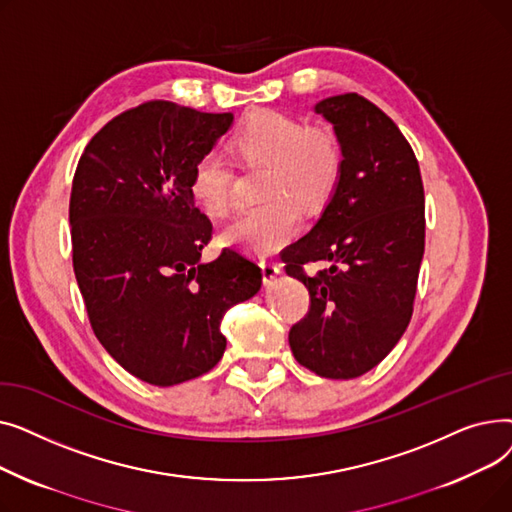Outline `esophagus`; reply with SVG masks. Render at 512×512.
<instances>
[{
    "mask_svg": "<svg viewBox=\"0 0 512 512\" xmlns=\"http://www.w3.org/2000/svg\"><path fill=\"white\" fill-rule=\"evenodd\" d=\"M261 274H263V284L270 286V284H274V282L278 280V276H280V265H278L276 261L265 257V259H261Z\"/></svg>",
    "mask_w": 512,
    "mask_h": 512,
    "instance_id": "34e87169",
    "label": "esophagus"
}]
</instances>
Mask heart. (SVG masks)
<instances>
[{
  "label": "heart",
  "mask_w": 512,
  "mask_h": 512,
  "mask_svg": "<svg viewBox=\"0 0 512 512\" xmlns=\"http://www.w3.org/2000/svg\"><path fill=\"white\" fill-rule=\"evenodd\" d=\"M234 149L247 161H265L263 193L270 195L257 205L240 207L222 230L232 247L255 255L272 253L297 232L299 215L291 199L313 207L334 188L342 151L328 130L309 128L299 118L280 112H261L240 126ZM234 172L222 151H205L191 172V195L197 205L218 215L232 197Z\"/></svg>",
  "instance_id": "b5f03b06"
}]
</instances>
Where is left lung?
Listing matches in <instances>:
<instances>
[{
  "label": "left lung",
  "instance_id": "left-lung-1",
  "mask_svg": "<svg viewBox=\"0 0 512 512\" xmlns=\"http://www.w3.org/2000/svg\"><path fill=\"white\" fill-rule=\"evenodd\" d=\"M342 151L340 176L307 236L282 253L286 274L311 297L288 342L321 378L351 380L378 365L405 334L425 249L417 157L398 126L357 93L315 103ZM324 262L307 277L302 265Z\"/></svg>",
  "mask_w": 512,
  "mask_h": 512
}]
</instances>
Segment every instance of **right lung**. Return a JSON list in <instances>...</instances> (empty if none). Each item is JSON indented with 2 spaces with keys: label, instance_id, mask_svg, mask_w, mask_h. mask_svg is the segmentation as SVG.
<instances>
[{
  "label": "right lung",
  "instance_id": "add662e5",
  "mask_svg": "<svg viewBox=\"0 0 512 512\" xmlns=\"http://www.w3.org/2000/svg\"><path fill=\"white\" fill-rule=\"evenodd\" d=\"M232 122L149 101L107 122L76 166L72 263L91 328L118 365L153 386L218 365L224 313L261 288L259 267L236 251L201 259L211 222L195 205L191 172Z\"/></svg>",
  "mask_w": 512,
  "mask_h": 512
}]
</instances>
